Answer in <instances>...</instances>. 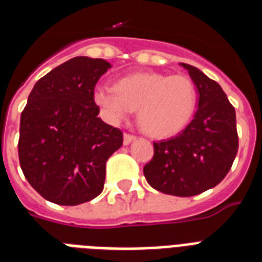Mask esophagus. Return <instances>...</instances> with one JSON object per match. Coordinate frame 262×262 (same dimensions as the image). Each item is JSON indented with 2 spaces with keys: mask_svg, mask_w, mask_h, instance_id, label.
Segmentation results:
<instances>
[{
  "mask_svg": "<svg viewBox=\"0 0 262 262\" xmlns=\"http://www.w3.org/2000/svg\"><path fill=\"white\" fill-rule=\"evenodd\" d=\"M136 139H137V137H136L135 135H129V133H125V135H123V144H125V145H129V144H130L132 141H135Z\"/></svg>",
  "mask_w": 262,
  "mask_h": 262,
  "instance_id": "obj_1",
  "label": "esophagus"
}]
</instances>
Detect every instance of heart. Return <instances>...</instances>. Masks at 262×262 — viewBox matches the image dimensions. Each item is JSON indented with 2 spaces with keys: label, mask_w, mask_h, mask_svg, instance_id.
Instances as JSON below:
<instances>
[{
  "label": "heart",
  "mask_w": 262,
  "mask_h": 262,
  "mask_svg": "<svg viewBox=\"0 0 262 262\" xmlns=\"http://www.w3.org/2000/svg\"><path fill=\"white\" fill-rule=\"evenodd\" d=\"M94 102L108 122L119 123L137 108V119L145 133L170 137L193 118L197 90L187 76L140 72L119 79L115 87H95Z\"/></svg>",
  "instance_id": "b5f03b06"
}]
</instances>
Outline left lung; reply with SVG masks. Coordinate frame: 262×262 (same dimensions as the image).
<instances>
[{
  "instance_id": "1",
  "label": "left lung",
  "mask_w": 262,
  "mask_h": 262,
  "mask_svg": "<svg viewBox=\"0 0 262 262\" xmlns=\"http://www.w3.org/2000/svg\"><path fill=\"white\" fill-rule=\"evenodd\" d=\"M181 65L197 87L199 108L178 136L154 143L144 175L156 190L190 197L223 181L238 152V133L235 108L219 84L197 68Z\"/></svg>"
}]
</instances>
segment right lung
Here are the masks:
<instances>
[{
  "label": "right lung",
  "mask_w": 262,
  "mask_h": 262,
  "mask_svg": "<svg viewBox=\"0 0 262 262\" xmlns=\"http://www.w3.org/2000/svg\"><path fill=\"white\" fill-rule=\"evenodd\" d=\"M111 65L75 57L39 79L20 118L18 160L30 185L47 201L79 205L102 193L106 162L122 132L99 118L98 80Z\"/></svg>",
  "instance_id": "add662e5"
}]
</instances>
